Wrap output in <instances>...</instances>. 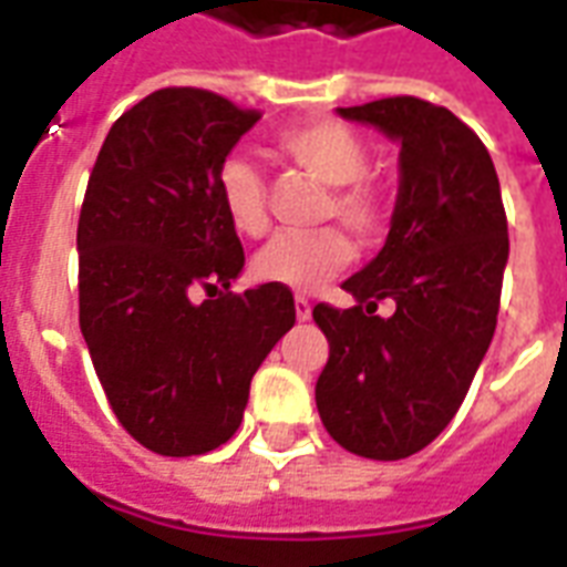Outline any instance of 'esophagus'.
<instances>
[{
  "mask_svg": "<svg viewBox=\"0 0 567 567\" xmlns=\"http://www.w3.org/2000/svg\"><path fill=\"white\" fill-rule=\"evenodd\" d=\"M295 312H297V319H300V321H309V319H312V303H309L303 295H297L295 297Z\"/></svg>",
  "mask_w": 567,
  "mask_h": 567,
  "instance_id": "34e87169",
  "label": "esophagus"
}]
</instances>
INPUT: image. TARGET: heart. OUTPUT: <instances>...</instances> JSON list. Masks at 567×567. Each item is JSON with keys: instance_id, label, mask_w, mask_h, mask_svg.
Returning <instances> with one entry per match:
<instances>
[{"instance_id": "b5f03b06", "label": "heart", "mask_w": 567, "mask_h": 567, "mask_svg": "<svg viewBox=\"0 0 567 567\" xmlns=\"http://www.w3.org/2000/svg\"><path fill=\"white\" fill-rule=\"evenodd\" d=\"M276 145L303 173L331 185V197L324 203L328 218H337L361 243H377L385 234L392 218V197L368 175V145L355 130L340 121H309L282 130ZM215 190L236 234H267V182L248 157H224L215 175ZM349 260L352 243L337 227H324L316 234H279L260 248L251 270L260 282L282 285L291 291H316Z\"/></svg>"}]
</instances>
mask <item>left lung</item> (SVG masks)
Here are the masks:
<instances>
[{"instance_id": "left-lung-1", "label": "left lung", "mask_w": 567, "mask_h": 567, "mask_svg": "<svg viewBox=\"0 0 567 567\" xmlns=\"http://www.w3.org/2000/svg\"><path fill=\"white\" fill-rule=\"evenodd\" d=\"M337 112L401 142V187L382 251L343 282L355 307L312 309L331 346L316 406L343 450L398 462L450 425L492 343L507 215L486 145L450 109L385 96ZM385 296L392 320L375 316Z\"/></svg>"}]
</instances>
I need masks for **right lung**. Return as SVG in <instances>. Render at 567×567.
<instances>
[{
	"label": "right lung",
	"instance_id": "1",
	"mask_svg": "<svg viewBox=\"0 0 567 567\" xmlns=\"http://www.w3.org/2000/svg\"><path fill=\"white\" fill-rule=\"evenodd\" d=\"M258 117L199 87L148 93L112 124L81 203V333L117 422L157 455L234 437L255 370L295 324L291 288L227 291L246 255L215 175Z\"/></svg>",
	"mask_w": 567,
	"mask_h": 567
}]
</instances>
